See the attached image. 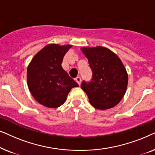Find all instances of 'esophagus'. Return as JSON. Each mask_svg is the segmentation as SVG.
I'll return each instance as SVG.
<instances>
[{
    "instance_id": "obj_1",
    "label": "esophagus",
    "mask_w": 155,
    "mask_h": 155,
    "mask_svg": "<svg viewBox=\"0 0 155 155\" xmlns=\"http://www.w3.org/2000/svg\"><path fill=\"white\" fill-rule=\"evenodd\" d=\"M75 81L77 82V84H79V85L80 86L81 85V78L79 77V76H77V77L75 79Z\"/></svg>"
}]
</instances>
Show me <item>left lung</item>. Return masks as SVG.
Segmentation results:
<instances>
[{
	"label": "left lung",
	"instance_id": "8db88e82",
	"mask_svg": "<svg viewBox=\"0 0 155 155\" xmlns=\"http://www.w3.org/2000/svg\"><path fill=\"white\" fill-rule=\"evenodd\" d=\"M92 70L89 83H81L91 105L99 110H107L117 105L126 92L128 76L122 61L106 47H82Z\"/></svg>",
	"mask_w": 155,
	"mask_h": 155
}]
</instances>
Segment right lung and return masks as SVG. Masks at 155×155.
I'll return each mask as SVG.
<instances>
[{
    "mask_svg": "<svg viewBox=\"0 0 155 155\" xmlns=\"http://www.w3.org/2000/svg\"><path fill=\"white\" fill-rule=\"evenodd\" d=\"M71 45L49 44L35 55L27 70L30 91L39 104L58 108L67 100L72 88L79 86L61 67Z\"/></svg>",
    "mask_w": 155,
    "mask_h": 155,
    "instance_id": "right-lung-1",
    "label": "right lung"
}]
</instances>
